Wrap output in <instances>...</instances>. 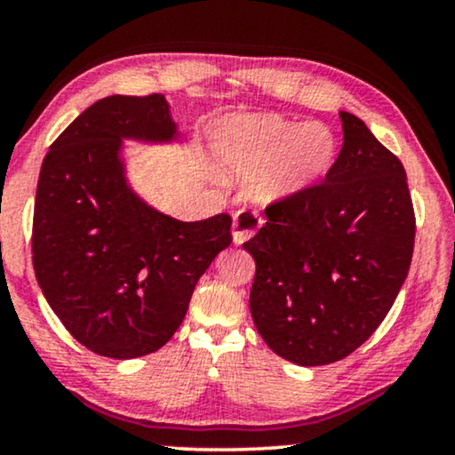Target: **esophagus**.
Listing matches in <instances>:
<instances>
[{
    "instance_id": "esophagus-1",
    "label": "esophagus",
    "mask_w": 455,
    "mask_h": 455,
    "mask_svg": "<svg viewBox=\"0 0 455 455\" xmlns=\"http://www.w3.org/2000/svg\"><path fill=\"white\" fill-rule=\"evenodd\" d=\"M260 216L256 214V212H250V210H239L235 212L233 216V243L235 245H241L245 243L247 239L254 235L258 228H260Z\"/></svg>"
}]
</instances>
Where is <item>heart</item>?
I'll return each mask as SVG.
<instances>
[{"mask_svg":"<svg viewBox=\"0 0 455 455\" xmlns=\"http://www.w3.org/2000/svg\"><path fill=\"white\" fill-rule=\"evenodd\" d=\"M212 172L231 185H254L260 204H279L319 182L338 157V138L323 124L256 113L227 119L212 136Z\"/></svg>","mask_w":455,"mask_h":455,"instance_id":"1","label":"heart"}]
</instances>
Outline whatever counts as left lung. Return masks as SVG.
Instances as JSON below:
<instances>
[{
	"mask_svg": "<svg viewBox=\"0 0 455 455\" xmlns=\"http://www.w3.org/2000/svg\"><path fill=\"white\" fill-rule=\"evenodd\" d=\"M344 142L317 187L267 210L245 251L250 310L273 353L302 367L359 348L393 307L411 264L416 218L401 161L340 111Z\"/></svg>",
	"mask_w": 455,
	"mask_h": 455,
	"instance_id": "left-lung-1",
	"label": "left lung"
}]
</instances>
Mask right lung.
Wrapping results in <instances>:
<instances>
[{"instance_id":"1","label":"right lung","mask_w":455,"mask_h":455,"mask_svg":"<svg viewBox=\"0 0 455 455\" xmlns=\"http://www.w3.org/2000/svg\"><path fill=\"white\" fill-rule=\"evenodd\" d=\"M178 140L164 94H115L85 108L42 164L33 268L56 317L96 355L136 359L164 347L233 241L231 216L176 220L130 185L125 142Z\"/></svg>"}]
</instances>
